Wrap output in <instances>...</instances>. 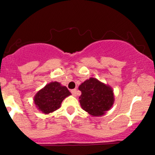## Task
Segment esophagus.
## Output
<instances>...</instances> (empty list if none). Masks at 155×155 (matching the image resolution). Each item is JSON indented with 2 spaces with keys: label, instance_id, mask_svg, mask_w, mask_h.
I'll list each match as a JSON object with an SVG mask.
<instances>
[{
  "label": "esophagus",
  "instance_id": "obj_1",
  "mask_svg": "<svg viewBox=\"0 0 155 155\" xmlns=\"http://www.w3.org/2000/svg\"><path fill=\"white\" fill-rule=\"evenodd\" d=\"M71 93L72 95L74 96H76V93H77V90L76 89H74V90H71Z\"/></svg>",
  "mask_w": 155,
  "mask_h": 155
}]
</instances>
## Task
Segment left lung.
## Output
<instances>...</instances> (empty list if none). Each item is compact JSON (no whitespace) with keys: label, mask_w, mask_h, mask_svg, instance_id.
<instances>
[{"label":"left lung","mask_w":155,"mask_h":155,"mask_svg":"<svg viewBox=\"0 0 155 155\" xmlns=\"http://www.w3.org/2000/svg\"><path fill=\"white\" fill-rule=\"evenodd\" d=\"M81 108L93 116H101L114 104L113 90L98 80L90 78L79 87Z\"/></svg>","instance_id":"1"}]
</instances>
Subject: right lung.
<instances>
[{
    "label": "right lung",
    "mask_w": 155,
    "mask_h": 155,
    "mask_svg": "<svg viewBox=\"0 0 155 155\" xmlns=\"http://www.w3.org/2000/svg\"><path fill=\"white\" fill-rule=\"evenodd\" d=\"M71 95L66 87L54 81L51 82L38 91L34 97L35 104L40 111L49 114L56 111L60 107L65 97Z\"/></svg>",
    "instance_id": "1"
}]
</instances>
